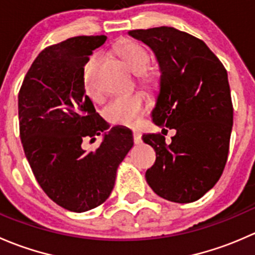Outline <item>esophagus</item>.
I'll return each mask as SVG.
<instances>
[{
    "label": "esophagus",
    "instance_id": "1",
    "mask_svg": "<svg viewBox=\"0 0 255 255\" xmlns=\"http://www.w3.org/2000/svg\"><path fill=\"white\" fill-rule=\"evenodd\" d=\"M133 139H134L135 144L142 143V134L138 129H133Z\"/></svg>",
    "mask_w": 255,
    "mask_h": 255
}]
</instances>
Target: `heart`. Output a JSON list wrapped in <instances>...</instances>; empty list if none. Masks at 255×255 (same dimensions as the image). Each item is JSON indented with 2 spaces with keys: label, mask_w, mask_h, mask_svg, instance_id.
Listing matches in <instances>:
<instances>
[{
  "label": "heart",
  "mask_w": 255,
  "mask_h": 255,
  "mask_svg": "<svg viewBox=\"0 0 255 255\" xmlns=\"http://www.w3.org/2000/svg\"><path fill=\"white\" fill-rule=\"evenodd\" d=\"M116 54L123 61L132 73L135 74L138 84L149 91H154L160 84V73L158 70L148 69L150 64V54L145 48L135 42L125 40L116 45ZM100 63L99 54H94L89 58L84 68L82 80L86 94L92 100H100L101 92L95 82V69ZM145 99L142 94L123 95L117 96L110 101L105 109V117L111 125L115 126H133L138 118L145 111Z\"/></svg>",
  "instance_id": "1"
}]
</instances>
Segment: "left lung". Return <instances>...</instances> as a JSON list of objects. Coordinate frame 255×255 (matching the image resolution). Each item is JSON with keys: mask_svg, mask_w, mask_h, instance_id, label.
I'll return each mask as SVG.
<instances>
[{"mask_svg": "<svg viewBox=\"0 0 255 255\" xmlns=\"http://www.w3.org/2000/svg\"><path fill=\"white\" fill-rule=\"evenodd\" d=\"M128 34L153 49L160 65L154 123L176 130L169 145L164 135H142L156 155L146 182L168 201H197L215 186L227 163L233 126L227 70L201 39L173 27Z\"/></svg>", "mask_w": 255, "mask_h": 255, "instance_id": "left-lung-1", "label": "left lung"}]
</instances>
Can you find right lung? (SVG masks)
Here are the masks:
<instances>
[{"label": "right lung", "mask_w": 255, "mask_h": 255, "mask_svg": "<svg viewBox=\"0 0 255 255\" xmlns=\"http://www.w3.org/2000/svg\"><path fill=\"white\" fill-rule=\"evenodd\" d=\"M106 35L69 38L43 49L18 92L19 137L43 191L55 204L85 212L111 195L118 165L133 146L132 132L113 127L95 150L82 140L109 128L85 94L84 66Z\"/></svg>", "instance_id": "add662e5"}]
</instances>
